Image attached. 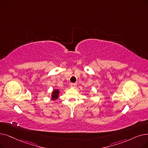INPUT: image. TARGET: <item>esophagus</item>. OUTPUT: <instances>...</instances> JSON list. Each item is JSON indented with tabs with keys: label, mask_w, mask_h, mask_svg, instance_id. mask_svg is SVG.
Segmentation results:
<instances>
[{
	"label": "esophagus",
	"mask_w": 148,
	"mask_h": 148,
	"mask_svg": "<svg viewBox=\"0 0 148 148\" xmlns=\"http://www.w3.org/2000/svg\"><path fill=\"white\" fill-rule=\"evenodd\" d=\"M70 86H71V87L73 88H75L77 86V84H75V83H71V84L70 85Z\"/></svg>",
	"instance_id": "obj_1"
}]
</instances>
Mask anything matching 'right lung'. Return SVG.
Here are the masks:
<instances>
[{
	"label": "right lung",
	"instance_id": "right-lung-1",
	"mask_svg": "<svg viewBox=\"0 0 148 148\" xmlns=\"http://www.w3.org/2000/svg\"><path fill=\"white\" fill-rule=\"evenodd\" d=\"M59 94H60L59 89H54L53 92H52V93H51V99L52 100H56L57 99L59 98Z\"/></svg>",
	"mask_w": 148,
	"mask_h": 148
}]
</instances>
